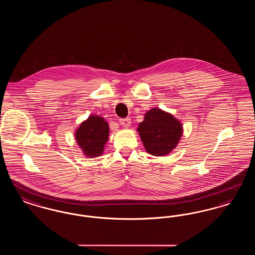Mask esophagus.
Instances as JSON below:
<instances>
[{"mask_svg": "<svg viewBox=\"0 0 255 255\" xmlns=\"http://www.w3.org/2000/svg\"><path fill=\"white\" fill-rule=\"evenodd\" d=\"M120 123L124 127H129L131 125V120L130 119H121Z\"/></svg>", "mask_w": 255, "mask_h": 255, "instance_id": "obj_1", "label": "esophagus"}]
</instances>
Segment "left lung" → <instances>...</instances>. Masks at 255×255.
Masks as SVG:
<instances>
[{"label":"left lung","mask_w":255,"mask_h":255,"mask_svg":"<svg viewBox=\"0 0 255 255\" xmlns=\"http://www.w3.org/2000/svg\"><path fill=\"white\" fill-rule=\"evenodd\" d=\"M137 132L146 151L153 156H165L179 143L182 133L181 122L158 108L148 111Z\"/></svg>","instance_id":"obj_1"}]
</instances>
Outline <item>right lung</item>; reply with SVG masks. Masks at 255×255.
Segmentation results:
<instances>
[{"mask_svg": "<svg viewBox=\"0 0 255 255\" xmlns=\"http://www.w3.org/2000/svg\"><path fill=\"white\" fill-rule=\"evenodd\" d=\"M76 142L89 158L100 156L109 138L108 122L99 116H91L75 131Z\"/></svg>", "mask_w": 255, "mask_h": 255, "instance_id": "add662e5", "label": "right lung"}]
</instances>
